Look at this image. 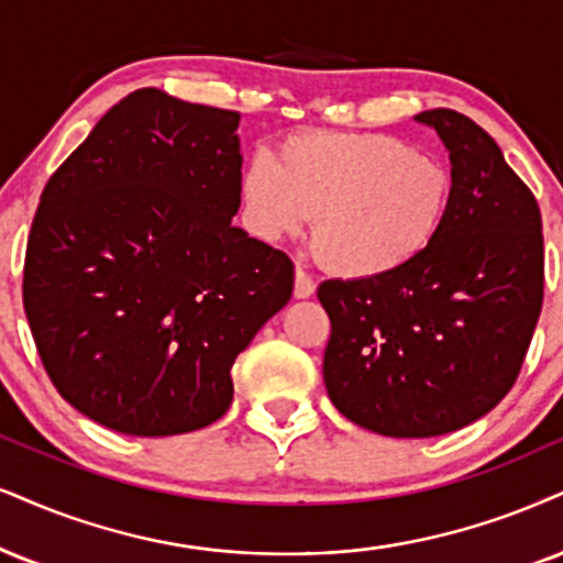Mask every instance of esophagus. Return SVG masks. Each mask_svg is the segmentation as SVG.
<instances>
[{
    "label": "esophagus",
    "instance_id": "1",
    "mask_svg": "<svg viewBox=\"0 0 563 563\" xmlns=\"http://www.w3.org/2000/svg\"><path fill=\"white\" fill-rule=\"evenodd\" d=\"M316 295V282L305 274L302 268H297L295 274V297L297 300H308V297Z\"/></svg>",
    "mask_w": 563,
    "mask_h": 563
}]
</instances>
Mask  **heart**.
<instances>
[{
    "label": "heart",
    "instance_id": "obj_1",
    "mask_svg": "<svg viewBox=\"0 0 563 563\" xmlns=\"http://www.w3.org/2000/svg\"><path fill=\"white\" fill-rule=\"evenodd\" d=\"M451 175L428 151L378 133H300L240 175L242 219L255 238L292 240L313 219V245L346 279L397 274L446 221Z\"/></svg>",
    "mask_w": 563,
    "mask_h": 563
}]
</instances>
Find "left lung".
I'll use <instances>...</instances> for the list:
<instances>
[{
    "instance_id": "1",
    "label": "left lung",
    "mask_w": 563,
    "mask_h": 563,
    "mask_svg": "<svg viewBox=\"0 0 563 563\" xmlns=\"http://www.w3.org/2000/svg\"><path fill=\"white\" fill-rule=\"evenodd\" d=\"M451 162V203L418 261L378 279H331L323 384L346 420L430 439L490 412L515 386L543 308V221L483 128L420 112Z\"/></svg>"
}]
</instances>
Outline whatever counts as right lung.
I'll list each match as a JSON object with an SVG mask.
<instances>
[{"instance_id":"obj_1","label":"right lung","mask_w":563,"mask_h":563,"mask_svg":"<svg viewBox=\"0 0 563 563\" xmlns=\"http://www.w3.org/2000/svg\"><path fill=\"white\" fill-rule=\"evenodd\" d=\"M240 114L124 96L48 179L23 305L62 399L117 433L179 435L232 405V365L289 302L292 261L232 227Z\"/></svg>"}]
</instances>
